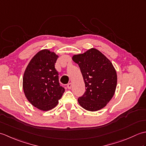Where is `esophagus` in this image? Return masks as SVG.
I'll return each mask as SVG.
<instances>
[{
  "mask_svg": "<svg viewBox=\"0 0 146 146\" xmlns=\"http://www.w3.org/2000/svg\"><path fill=\"white\" fill-rule=\"evenodd\" d=\"M72 86H73V84L71 83H68V84L67 85V87L68 89H71V88H72Z\"/></svg>",
  "mask_w": 146,
  "mask_h": 146,
  "instance_id": "1",
  "label": "esophagus"
}]
</instances>
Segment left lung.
<instances>
[{"instance_id":"obj_1","label":"left lung","mask_w":146,"mask_h":146,"mask_svg":"<svg viewBox=\"0 0 146 146\" xmlns=\"http://www.w3.org/2000/svg\"><path fill=\"white\" fill-rule=\"evenodd\" d=\"M72 60L78 64L86 86L85 94L78 99L80 106L91 111L104 108L117 87V75L112 63L95 48L73 55Z\"/></svg>"}]
</instances>
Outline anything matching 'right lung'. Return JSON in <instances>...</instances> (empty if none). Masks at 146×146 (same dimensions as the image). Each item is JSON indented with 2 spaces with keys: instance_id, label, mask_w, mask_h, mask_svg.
Instances as JSON below:
<instances>
[{
  "instance_id": "add662e5",
  "label": "right lung",
  "mask_w": 146,
  "mask_h": 146,
  "mask_svg": "<svg viewBox=\"0 0 146 146\" xmlns=\"http://www.w3.org/2000/svg\"><path fill=\"white\" fill-rule=\"evenodd\" d=\"M58 57L50 49H42L34 56L24 71V94L34 107L42 111L56 106L65 91L60 84L59 74L54 66Z\"/></svg>"
}]
</instances>
